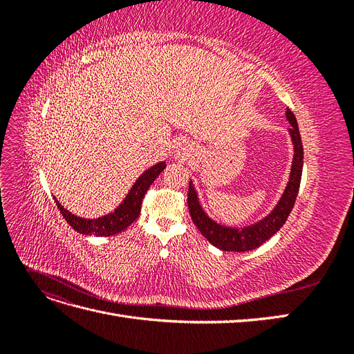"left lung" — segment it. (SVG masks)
<instances>
[{
    "mask_svg": "<svg viewBox=\"0 0 354 354\" xmlns=\"http://www.w3.org/2000/svg\"><path fill=\"white\" fill-rule=\"evenodd\" d=\"M286 120L291 124V127L288 128V133L291 136V140L294 145L291 173H289L288 185L281 199L277 201L276 207L261 220L243 227H230L217 223L208 216L205 209L202 208L195 185L192 183V181L189 183L187 205L192 220H194L198 230L203 234V238H205L211 245L217 246L218 250L245 252L259 248V246L263 245L266 241H269L276 232H279V229L285 224L288 216L291 214L299 189V181H301L304 152L295 115L289 109H286Z\"/></svg>",
    "mask_w": 354,
    "mask_h": 354,
    "instance_id": "obj_1",
    "label": "left lung"
}]
</instances>
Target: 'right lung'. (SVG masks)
I'll return each instance as SVG.
<instances>
[{"label":"right lung","mask_w":354,"mask_h":354,"mask_svg":"<svg viewBox=\"0 0 354 354\" xmlns=\"http://www.w3.org/2000/svg\"><path fill=\"white\" fill-rule=\"evenodd\" d=\"M167 164L164 160L155 164L153 167L147 168L145 173L136 180V183L128 192L124 201L118 205L112 212L106 214L99 218H84L80 216H75L71 211H68L62 203L55 198L56 205L60 209L62 216L69 223V226L82 234H93V236H115V234L124 232L131 223L136 221L142 209V201L145 194L155 178L162 173Z\"/></svg>","instance_id":"add662e5"}]
</instances>
